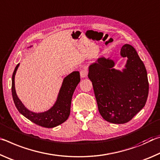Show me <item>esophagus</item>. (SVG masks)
I'll use <instances>...</instances> for the list:
<instances>
[{"instance_id":"34e87169","label":"esophagus","mask_w":160,"mask_h":160,"mask_svg":"<svg viewBox=\"0 0 160 160\" xmlns=\"http://www.w3.org/2000/svg\"><path fill=\"white\" fill-rule=\"evenodd\" d=\"M80 75H81V77H82V78L86 77H87V75H88V71L86 70V69H83L82 70H81Z\"/></svg>"}]
</instances>
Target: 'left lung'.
<instances>
[{
    "label": "left lung",
    "instance_id": "obj_1",
    "mask_svg": "<svg viewBox=\"0 0 160 160\" xmlns=\"http://www.w3.org/2000/svg\"><path fill=\"white\" fill-rule=\"evenodd\" d=\"M120 54L128 58L123 72L112 69V60L101 57L89 67L88 75L102 117L117 124L129 122L142 110L149 93L145 67L134 48L125 44Z\"/></svg>",
    "mask_w": 160,
    "mask_h": 160
}]
</instances>
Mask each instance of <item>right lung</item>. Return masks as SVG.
<instances>
[{
	"label": "right lung",
	"instance_id": "add662e5",
	"mask_svg": "<svg viewBox=\"0 0 160 160\" xmlns=\"http://www.w3.org/2000/svg\"><path fill=\"white\" fill-rule=\"evenodd\" d=\"M19 64L15 67L12 77V96L14 103L21 114L34 123L44 128H54L66 121L70 114L71 103L75 88L80 82V74L74 72L64 78L57 103L48 111L36 113L30 111L21 103L15 89V75Z\"/></svg>",
	"mask_w": 160,
	"mask_h": 160
}]
</instances>
